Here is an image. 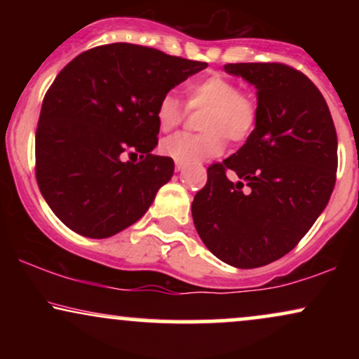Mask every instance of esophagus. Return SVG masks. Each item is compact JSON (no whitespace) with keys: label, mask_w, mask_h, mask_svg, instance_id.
I'll list each match as a JSON object with an SVG mask.
<instances>
[{"label":"esophagus","mask_w":359,"mask_h":359,"mask_svg":"<svg viewBox=\"0 0 359 359\" xmlns=\"http://www.w3.org/2000/svg\"><path fill=\"white\" fill-rule=\"evenodd\" d=\"M175 172H182V165L180 163H175Z\"/></svg>","instance_id":"1"}]
</instances>
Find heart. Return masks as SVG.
Listing matches in <instances>:
<instances>
[{
    "label": "heart",
    "instance_id": "b5f03b06",
    "mask_svg": "<svg viewBox=\"0 0 359 359\" xmlns=\"http://www.w3.org/2000/svg\"><path fill=\"white\" fill-rule=\"evenodd\" d=\"M187 104L191 109H205L203 135L175 133L160 143L162 155L180 165H196L219 156L228 138L241 143L253 133L258 118V106L253 96L243 93L238 84L222 74H212L187 86ZM187 114L179 96L168 93L156 106V123L160 130L175 128Z\"/></svg>",
    "mask_w": 359,
    "mask_h": 359
}]
</instances>
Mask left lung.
Wrapping results in <instances>:
<instances>
[{
    "label": "left lung",
    "instance_id": "8db88e82",
    "mask_svg": "<svg viewBox=\"0 0 359 359\" xmlns=\"http://www.w3.org/2000/svg\"><path fill=\"white\" fill-rule=\"evenodd\" d=\"M224 71L257 88V125L236 154L208 168L192 217L212 255L236 269H258L294 250L327 205L336 128L320 90L297 69L248 62ZM228 170L238 183L225 177Z\"/></svg>",
    "mask_w": 359,
    "mask_h": 359
}]
</instances>
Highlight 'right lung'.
Returning <instances> with one entry per match:
<instances>
[{
  "mask_svg": "<svg viewBox=\"0 0 359 359\" xmlns=\"http://www.w3.org/2000/svg\"><path fill=\"white\" fill-rule=\"evenodd\" d=\"M208 67L133 43H109L69 62L45 94L35 135V175L67 228L109 238L148 211L174 175L154 155L156 106L177 84ZM125 151L140 155L123 163Z\"/></svg>",
  "mask_w": 359,
  "mask_h": 359,
  "instance_id": "obj_1",
  "label": "right lung"
}]
</instances>
